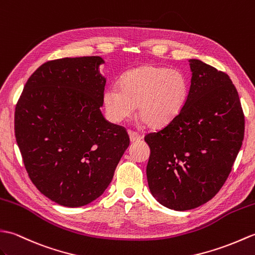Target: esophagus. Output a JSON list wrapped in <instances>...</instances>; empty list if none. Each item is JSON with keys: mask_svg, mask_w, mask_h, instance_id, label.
<instances>
[{"mask_svg": "<svg viewBox=\"0 0 255 255\" xmlns=\"http://www.w3.org/2000/svg\"><path fill=\"white\" fill-rule=\"evenodd\" d=\"M128 135H129V140H131L132 143L135 142H138V140L142 139V135L137 132H134V131H128Z\"/></svg>", "mask_w": 255, "mask_h": 255, "instance_id": "obj_1", "label": "esophagus"}]
</instances>
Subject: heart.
Segmentation results:
<instances>
[{"instance_id":"obj_1","label":"heart","mask_w":255,"mask_h":255,"mask_svg":"<svg viewBox=\"0 0 255 255\" xmlns=\"http://www.w3.org/2000/svg\"><path fill=\"white\" fill-rule=\"evenodd\" d=\"M189 83L181 71L152 64L129 70L120 81V88L108 87L103 94L106 115L119 123L132 117L136 106L138 116L151 128L167 126L183 108Z\"/></svg>"}]
</instances>
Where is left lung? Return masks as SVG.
Here are the masks:
<instances>
[{"instance_id":"obj_1","label":"left lung","mask_w":255,"mask_h":255,"mask_svg":"<svg viewBox=\"0 0 255 255\" xmlns=\"http://www.w3.org/2000/svg\"><path fill=\"white\" fill-rule=\"evenodd\" d=\"M191 86L183 108L156 133L146 174L152 196L174 211L212 200L227 180L245 136L239 95L226 73L189 60Z\"/></svg>"}]
</instances>
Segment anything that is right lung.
<instances>
[{"mask_svg": "<svg viewBox=\"0 0 255 255\" xmlns=\"http://www.w3.org/2000/svg\"><path fill=\"white\" fill-rule=\"evenodd\" d=\"M100 56L49 61L27 81L15 109V137L32 183L48 199L80 207L104 194L129 145L100 108Z\"/></svg>", "mask_w": 255, "mask_h": 255, "instance_id": "right-lung-1", "label": "right lung"}]
</instances>
